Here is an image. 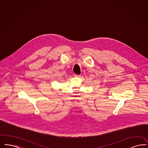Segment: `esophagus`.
<instances>
[{
  "mask_svg": "<svg viewBox=\"0 0 148 148\" xmlns=\"http://www.w3.org/2000/svg\"><path fill=\"white\" fill-rule=\"evenodd\" d=\"M74 76L76 77H80V75H76V74H75V75H74Z\"/></svg>",
  "mask_w": 148,
  "mask_h": 148,
  "instance_id": "obj_1",
  "label": "esophagus"
}]
</instances>
